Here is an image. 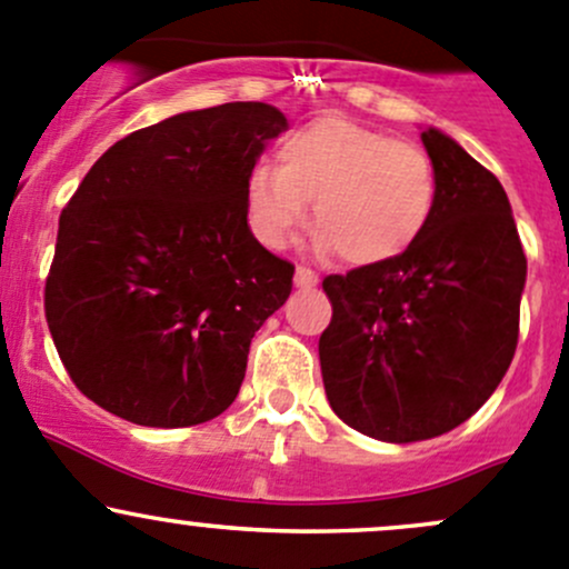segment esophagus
Returning a JSON list of instances; mask_svg holds the SVG:
<instances>
[{
    "label": "esophagus",
    "mask_w": 569,
    "mask_h": 569,
    "mask_svg": "<svg viewBox=\"0 0 569 569\" xmlns=\"http://www.w3.org/2000/svg\"><path fill=\"white\" fill-rule=\"evenodd\" d=\"M295 283H297V289H313V286L319 283V274L308 267H297Z\"/></svg>",
    "instance_id": "1"
}]
</instances>
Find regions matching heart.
Returning <instances> with one entry per match:
<instances>
[{
	"mask_svg": "<svg viewBox=\"0 0 569 569\" xmlns=\"http://www.w3.org/2000/svg\"><path fill=\"white\" fill-rule=\"evenodd\" d=\"M432 162L410 142L341 118H325L286 137L274 164H256L244 183L250 231L280 250L317 217V250L343 252L375 267L399 258L427 228L435 209Z\"/></svg>",
	"mask_w": 569,
	"mask_h": 569,
	"instance_id": "1",
	"label": "heart"
}]
</instances>
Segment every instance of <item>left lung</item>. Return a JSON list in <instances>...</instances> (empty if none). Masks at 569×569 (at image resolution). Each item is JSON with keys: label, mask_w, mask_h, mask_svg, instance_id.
<instances>
[{"label": "left lung", "mask_w": 569, "mask_h": 569, "mask_svg": "<svg viewBox=\"0 0 569 569\" xmlns=\"http://www.w3.org/2000/svg\"><path fill=\"white\" fill-rule=\"evenodd\" d=\"M421 142L438 194L410 250L325 278L319 338L336 416L382 443L438 438L468 421L518 347L526 252L501 181L435 126Z\"/></svg>", "instance_id": "left-lung-1"}]
</instances>
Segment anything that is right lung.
Here are the masks:
<instances>
[{"label":"right lung","instance_id":"right-lung-1","mask_svg":"<svg viewBox=\"0 0 569 569\" xmlns=\"http://www.w3.org/2000/svg\"><path fill=\"white\" fill-rule=\"evenodd\" d=\"M278 107L178 112L114 142L60 214L46 321L77 388L140 427H194L231 407L250 341L295 267L258 244L244 183Z\"/></svg>","mask_w":569,"mask_h":569}]
</instances>
